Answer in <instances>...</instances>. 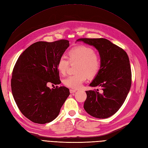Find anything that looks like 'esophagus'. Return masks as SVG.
I'll list each match as a JSON object with an SVG mask.
<instances>
[{"label": "esophagus", "instance_id": "obj_1", "mask_svg": "<svg viewBox=\"0 0 148 148\" xmlns=\"http://www.w3.org/2000/svg\"><path fill=\"white\" fill-rule=\"evenodd\" d=\"M76 91H77V90H75V89H70V92L71 94V93H74Z\"/></svg>", "mask_w": 148, "mask_h": 148}]
</instances>
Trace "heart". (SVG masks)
I'll use <instances>...</instances> for the list:
<instances>
[{
	"label": "heart",
	"instance_id": "heart-1",
	"mask_svg": "<svg viewBox=\"0 0 148 148\" xmlns=\"http://www.w3.org/2000/svg\"><path fill=\"white\" fill-rule=\"evenodd\" d=\"M67 57L70 64H77L76 75H70L65 78V86L78 89L82 86L88 77L94 78L99 72L101 61L99 56L91 47L82 46L71 49L68 52ZM64 57H60L57 62V70L61 75H65L69 63Z\"/></svg>",
	"mask_w": 148,
	"mask_h": 148
}]
</instances>
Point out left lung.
Returning <instances> with one entry per match:
<instances>
[{"label": "left lung", "instance_id": "8db88e82", "mask_svg": "<svg viewBox=\"0 0 148 148\" xmlns=\"http://www.w3.org/2000/svg\"><path fill=\"white\" fill-rule=\"evenodd\" d=\"M99 52L101 66L99 72L89 84L99 89L86 91L84 109L94 117L106 119L115 114L126 99L132 84L129 58L123 49L104 38H81Z\"/></svg>", "mask_w": 148, "mask_h": 148}]
</instances>
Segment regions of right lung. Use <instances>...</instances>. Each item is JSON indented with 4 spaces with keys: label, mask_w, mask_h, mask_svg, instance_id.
<instances>
[{
    "label": "right lung",
    "mask_w": 148,
    "mask_h": 148,
    "mask_svg": "<svg viewBox=\"0 0 148 148\" xmlns=\"http://www.w3.org/2000/svg\"><path fill=\"white\" fill-rule=\"evenodd\" d=\"M69 44L65 39L36 42L16 62L11 80L12 95L21 112L34 123L52 122L70 95L69 89L65 86H47L49 83L60 84L57 65Z\"/></svg>",
    "instance_id": "right-lung-1"
}]
</instances>
